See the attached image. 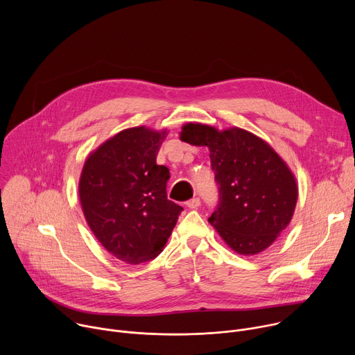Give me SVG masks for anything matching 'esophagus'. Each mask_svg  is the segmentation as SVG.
<instances>
[{
  "label": "esophagus",
  "instance_id": "1",
  "mask_svg": "<svg viewBox=\"0 0 355 355\" xmlns=\"http://www.w3.org/2000/svg\"><path fill=\"white\" fill-rule=\"evenodd\" d=\"M187 207H188L189 209H198V208L200 207V199H199V198H192V199H189V200L187 202Z\"/></svg>",
  "mask_w": 355,
  "mask_h": 355
}]
</instances>
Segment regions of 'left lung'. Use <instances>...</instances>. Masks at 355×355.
<instances>
[{
  "label": "left lung",
  "mask_w": 355,
  "mask_h": 355,
  "mask_svg": "<svg viewBox=\"0 0 355 355\" xmlns=\"http://www.w3.org/2000/svg\"><path fill=\"white\" fill-rule=\"evenodd\" d=\"M181 140L208 146L219 187L209 223L239 254L254 256L289 225L297 187L293 174L268 143L244 129L223 132L200 123L182 128Z\"/></svg>",
  "instance_id": "obj_1"
}]
</instances>
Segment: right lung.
<instances>
[{
    "label": "right lung",
    "instance_id": "right-lung-1",
    "mask_svg": "<svg viewBox=\"0 0 355 355\" xmlns=\"http://www.w3.org/2000/svg\"><path fill=\"white\" fill-rule=\"evenodd\" d=\"M166 130L119 132L87 159L78 185L84 216L95 237L128 264L156 259L182 207L167 199L170 171L156 163Z\"/></svg>",
    "mask_w": 355,
    "mask_h": 355
}]
</instances>
